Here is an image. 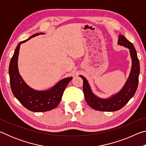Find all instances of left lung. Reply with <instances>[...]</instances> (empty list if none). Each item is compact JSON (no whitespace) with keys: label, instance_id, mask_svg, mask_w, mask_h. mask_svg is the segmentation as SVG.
Masks as SVG:
<instances>
[{"label":"left lung","instance_id":"left-lung-1","mask_svg":"<svg viewBox=\"0 0 146 146\" xmlns=\"http://www.w3.org/2000/svg\"><path fill=\"white\" fill-rule=\"evenodd\" d=\"M118 44L129 49L132 66L126 82L117 93L108 98L98 97L92 92L87 79L82 75H79L83 80V91L86 102L95 110L109 112L119 110L134 96L137 91L140 74V64L137 51L133 44L122 35L118 36Z\"/></svg>","mask_w":146,"mask_h":146}]
</instances>
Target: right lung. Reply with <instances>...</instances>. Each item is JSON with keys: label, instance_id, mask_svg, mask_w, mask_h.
Here are the masks:
<instances>
[{"label": "right lung", "instance_id": "obj_1", "mask_svg": "<svg viewBox=\"0 0 146 146\" xmlns=\"http://www.w3.org/2000/svg\"><path fill=\"white\" fill-rule=\"evenodd\" d=\"M43 34L44 33L34 34L29 38L19 43L9 66V75L13 94L24 107L33 112H45L55 109L60 103L66 86L73 78L71 76L62 79L52 88L43 91L34 90L24 82L18 69V58L21 44L31 38Z\"/></svg>", "mask_w": 146, "mask_h": 146}]
</instances>
